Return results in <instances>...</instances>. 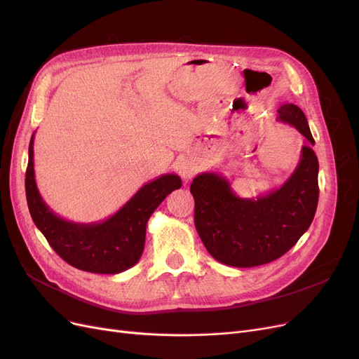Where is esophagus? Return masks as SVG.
I'll use <instances>...</instances> for the list:
<instances>
[{"label": "esophagus", "mask_w": 359, "mask_h": 359, "mask_svg": "<svg viewBox=\"0 0 359 359\" xmlns=\"http://www.w3.org/2000/svg\"><path fill=\"white\" fill-rule=\"evenodd\" d=\"M178 172H180V175H181V178L184 181H189L194 175H196L198 168H196V165H194L191 160H184V161H181L180 165H178Z\"/></svg>", "instance_id": "obj_1"}]
</instances>
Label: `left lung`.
<instances>
[{"label":"left lung","mask_w":359,"mask_h":359,"mask_svg":"<svg viewBox=\"0 0 359 359\" xmlns=\"http://www.w3.org/2000/svg\"><path fill=\"white\" fill-rule=\"evenodd\" d=\"M277 119L304 136L295 170L278 189L255 199L240 198L222 173L202 172L193 180L194 226L219 262L252 268L283 256L307 232L319 201V161L307 118L297 104L281 103Z\"/></svg>","instance_id":"1"}]
</instances>
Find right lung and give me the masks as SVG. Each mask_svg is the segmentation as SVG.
<instances>
[{"mask_svg": "<svg viewBox=\"0 0 359 359\" xmlns=\"http://www.w3.org/2000/svg\"><path fill=\"white\" fill-rule=\"evenodd\" d=\"M34 133L29 140L25 193L32 222L57 255L72 266L95 274H118L142 256L147 223L169 193L181 187L175 173L147 182L135 196L103 222L74 223L53 212L40 196L34 177Z\"/></svg>", "mask_w": 359, "mask_h": 359, "instance_id": "1", "label": "right lung"}]
</instances>
